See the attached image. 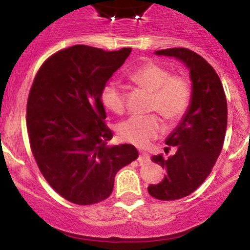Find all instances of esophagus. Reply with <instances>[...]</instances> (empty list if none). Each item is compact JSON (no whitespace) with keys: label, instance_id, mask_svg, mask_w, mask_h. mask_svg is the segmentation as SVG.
Segmentation results:
<instances>
[{"label":"esophagus","instance_id":"obj_1","mask_svg":"<svg viewBox=\"0 0 250 250\" xmlns=\"http://www.w3.org/2000/svg\"><path fill=\"white\" fill-rule=\"evenodd\" d=\"M138 161H139L140 163H147L148 161H150V156H148L146 152H140L139 157H138Z\"/></svg>","mask_w":250,"mask_h":250}]
</instances>
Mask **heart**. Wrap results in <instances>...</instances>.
I'll return each mask as SVG.
<instances>
[{
    "instance_id": "1",
    "label": "heart",
    "mask_w": 250,
    "mask_h": 250,
    "mask_svg": "<svg viewBox=\"0 0 250 250\" xmlns=\"http://www.w3.org/2000/svg\"><path fill=\"white\" fill-rule=\"evenodd\" d=\"M130 78L135 84L152 93L151 111L158 112L168 122H176L188 111L191 85L186 77L170 75L169 70L158 62H146L138 67ZM125 87L118 81H110L103 88L102 102L112 112H125ZM162 130V123L155 115L132 116L117 128L121 139L140 147L148 145Z\"/></svg>"
}]
</instances>
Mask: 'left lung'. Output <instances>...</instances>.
I'll use <instances>...</instances> for the list:
<instances>
[{
	"instance_id": "left-lung-1",
	"label": "left lung",
	"mask_w": 250,
	"mask_h": 250,
	"mask_svg": "<svg viewBox=\"0 0 250 250\" xmlns=\"http://www.w3.org/2000/svg\"><path fill=\"white\" fill-rule=\"evenodd\" d=\"M155 54L183 62L192 82L188 109L166 139L175 152L169 157H151L167 174L160 184L148 186V193L157 200L173 201L191 195L210 174L225 139L228 103L218 74L197 53L186 48H169Z\"/></svg>"
}]
</instances>
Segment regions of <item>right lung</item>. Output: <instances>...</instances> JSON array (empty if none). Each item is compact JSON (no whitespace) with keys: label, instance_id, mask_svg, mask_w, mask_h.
Returning a JSON list of instances; mask_svg holds the SVG:
<instances>
[{"label":"right lung","instance_id":"add662e5","mask_svg":"<svg viewBox=\"0 0 250 250\" xmlns=\"http://www.w3.org/2000/svg\"><path fill=\"white\" fill-rule=\"evenodd\" d=\"M132 48L105 52L76 44L57 52L35 77L26 107L30 146L42 175L69 202L106 200L115 175L137 160L130 144L107 145L112 132L102 92Z\"/></svg>","mask_w":250,"mask_h":250}]
</instances>
